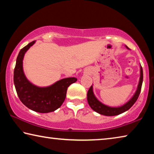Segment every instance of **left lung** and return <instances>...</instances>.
Instances as JSON below:
<instances>
[{
	"mask_svg": "<svg viewBox=\"0 0 154 154\" xmlns=\"http://www.w3.org/2000/svg\"><path fill=\"white\" fill-rule=\"evenodd\" d=\"M125 47L128 49H130L126 45ZM143 69L141 66H140V78L139 82L138 83L137 88L136 92H134V95L132 96V98L126 102L123 105L119 106H110L106 105H105L103 103H101L98 99L96 97V96L94 93L93 91V85L90 88L88 92L87 99L88 104L92 110L96 111L100 115L106 116H118L121 113H123L124 112L128 110L130 108L132 107V106L134 105L136 102L138 97L140 94V90H141V86L143 83Z\"/></svg>",
	"mask_w": 154,
	"mask_h": 154,
	"instance_id": "left-lung-1",
	"label": "left lung"
}]
</instances>
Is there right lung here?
Returning a JSON list of instances; mask_svg holds the SVG:
<instances>
[{"mask_svg":"<svg viewBox=\"0 0 154 154\" xmlns=\"http://www.w3.org/2000/svg\"><path fill=\"white\" fill-rule=\"evenodd\" d=\"M35 42L34 41L28 43L19 52L14 69V85L21 102L28 109L38 113H50L60 107L66 98L67 88L77 79L64 78L46 87H39L31 83L24 74L23 60L25 54Z\"/></svg>","mask_w":154,"mask_h":154,"instance_id":"1","label":"right lung"}]
</instances>
